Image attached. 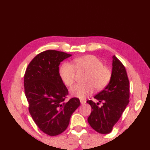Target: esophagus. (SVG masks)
Here are the masks:
<instances>
[{"mask_svg":"<svg viewBox=\"0 0 150 150\" xmlns=\"http://www.w3.org/2000/svg\"><path fill=\"white\" fill-rule=\"evenodd\" d=\"M80 102H81V103L82 105H84V104L86 103V101L85 100V99H80Z\"/></svg>","mask_w":150,"mask_h":150,"instance_id":"34e87169","label":"esophagus"}]
</instances>
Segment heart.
Listing matches in <instances>:
<instances>
[{
    "label": "heart",
    "instance_id": "1",
    "mask_svg": "<svg viewBox=\"0 0 150 150\" xmlns=\"http://www.w3.org/2000/svg\"><path fill=\"white\" fill-rule=\"evenodd\" d=\"M76 71H86L84 80L86 83L75 84L70 89L71 95L79 99L90 96L95 88L98 91L105 89L112 76L110 67L103 65L101 59L92 54L76 58L73 60L72 64L64 62L60 66L59 76L66 86H71L74 83Z\"/></svg>",
    "mask_w": 150,
    "mask_h": 150
}]
</instances>
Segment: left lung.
Segmentation results:
<instances>
[{
    "mask_svg": "<svg viewBox=\"0 0 150 150\" xmlns=\"http://www.w3.org/2000/svg\"><path fill=\"white\" fill-rule=\"evenodd\" d=\"M112 76L110 83L95 96L99 103L86 102L92 107L88 122L93 129L101 134H108L121 117L129 102V82L124 66L115 56L112 57Z\"/></svg>",
    "mask_w": 150,
    "mask_h": 150,
    "instance_id": "obj_1",
    "label": "left lung"
}]
</instances>
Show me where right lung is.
<instances>
[{
	"instance_id": "1",
	"label": "right lung",
	"mask_w": 150,
	"mask_h": 150,
	"mask_svg": "<svg viewBox=\"0 0 150 150\" xmlns=\"http://www.w3.org/2000/svg\"><path fill=\"white\" fill-rule=\"evenodd\" d=\"M71 56L55 50L42 52L32 59L25 73L29 112L40 129L49 136L66 129L72 114L81 104L77 98L66 101L68 90L58 73L61 62Z\"/></svg>"
}]
</instances>
